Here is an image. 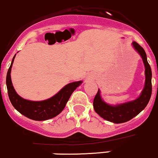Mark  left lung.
<instances>
[{
  "instance_id": "obj_1",
  "label": "left lung",
  "mask_w": 158,
  "mask_h": 158,
  "mask_svg": "<svg viewBox=\"0 0 158 158\" xmlns=\"http://www.w3.org/2000/svg\"><path fill=\"white\" fill-rule=\"evenodd\" d=\"M132 44L135 49L138 52V53L143 58L145 68V86L140 96L132 101L116 106H112L105 103L102 100L100 97V91L98 89V93L94 99L93 106L95 112L103 118L111 122L115 123V124L126 122L137 115L145 108L152 96V74L151 67L147 60L146 53L143 48L140 46L136 42H133Z\"/></svg>"
}]
</instances>
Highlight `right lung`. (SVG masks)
<instances>
[{"mask_svg":"<svg viewBox=\"0 0 158 158\" xmlns=\"http://www.w3.org/2000/svg\"><path fill=\"white\" fill-rule=\"evenodd\" d=\"M15 55L12 60L11 65L6 74V88L8 96L13 107L22 115L35 121H46L60 114L64 109L71 94L76 88L81 85L82 81L71 82L62 88L55 96L42 101H31L21 98L15 92L11 81V68Z\"/></svg>","mask_w":158,"mask_h":158,"instance_id":"add662e5","label":"right lung"}]
</instances>
